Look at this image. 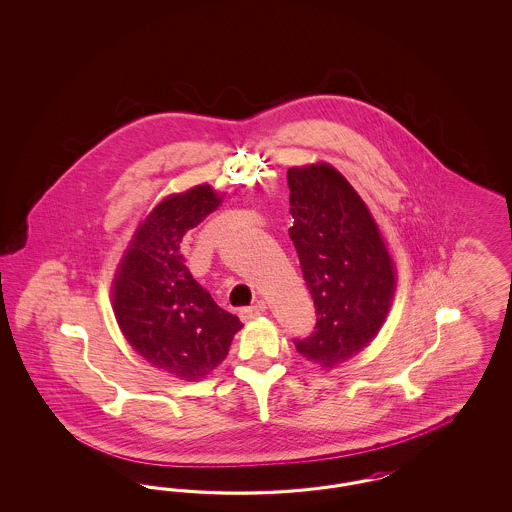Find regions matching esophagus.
<instances>
[{
  "label": "esophagus",
  "instance_id": "esophagus-1",
  "mask_svg": "<svg viewBox=\"0 0 512 512\" xmlns=\"http://www.w3.org/2000/svg\"><path fill=\"white\" fill-rule=\"evenodd\" d=\"M265 311H267V303L265 301H257L251 307H244L240 315H242L244 320H251V318L261 317Z\"/></svg>",
  "mask_w": 512,
  "mask_h": 512
}]
</instances>
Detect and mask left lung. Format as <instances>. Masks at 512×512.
<instances>
[{"label":"left lung","mask_w":512,"mask_h":512,"mask_svg":"<svg viewBox=\"0 0 512 512\" xmlns=\"http://www.w3.org/2000/svg\"><path fill=\"white\" fill-rule=\"evenodd\" d=\"M290 228L317 324L295 349L332 368L357 355L388 315L393 265L365 201L328 165L288 171Z\"/></svg>","instance_id":"left-lung-1"}]
</instances>
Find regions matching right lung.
<instances>
[{"mask_svg":"<svg viewBox=\"0 0 512 512\" xmlns=\"http://www.w3.org/2000/svg\"><path fill=\"white\" fill-rule=\"evenodd\" d=\"M211 186L159 203L136 232L113 288V307L128 343L157 368L199 380L228 355L244 326L197 284L180 242L219 207Z\"/></svg>","mask_w":512,"mask_h":512,"instance_id":"obj_1","label":"right lung"}]
</instances>
